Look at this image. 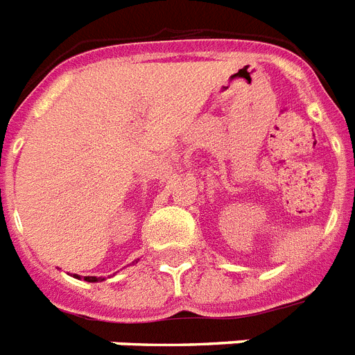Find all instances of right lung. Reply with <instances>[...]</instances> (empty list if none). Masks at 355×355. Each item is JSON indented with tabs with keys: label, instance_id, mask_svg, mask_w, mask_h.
<instances>
[{
	"label": "right lung",
	"instance_id": "right-lung-1",
	"mask_svg": "<svg viewBox=\"0 0 355 355\" xmlns=\"http://www.w3.org/2000/svg\"><path fill=\"white\" fill-rule=\"evenodd\" d=\"M73 277H75V279H80V277H78V275H73ZM84 280H86V282H102V277H84Z\"/></svg>",
	"mask_w": 355,
	"mask_h": 355
}]
</instances>
